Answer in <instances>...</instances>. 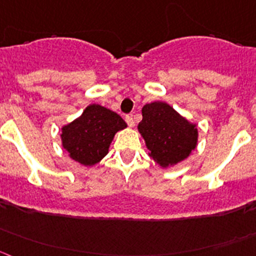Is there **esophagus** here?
<instances>
[{
	"instance_id": "esophagus-1",
	"label": "esophagus",
	"mask_w": 256,
	"mask_h": 256,
	"mask_svg": "<svg viewBox=\"0 0 256 256\" xmlns=\"http://www.w3.org/2000/svg\"><path fill=\"white\" fill-rule=\"evenodd\" d=\"M126 124L130 126V128H132V126H134V119H133V116H126Z\"/></svg>"
}]
</instances>
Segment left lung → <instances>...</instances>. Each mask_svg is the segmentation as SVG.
<instances>
[{
	"mask_svg": "<svg viewBox=\"0 0 256 256\" xmlns=\"http://www.w3.org/2000/svg\"><path fill=\"white\" fill-rule=\"evenodd\" d=\"M138 130L150 150V157L160 166L168 167L186 160L197 146L196 124L177 113L164 102H153L142 108Z\"/></svg>",
	"mask_w": 256,
	"mask_h": 256,
	"instance_id": "obj_1",
	"label": "left lung"
}]
</instances>
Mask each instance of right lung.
Masks as SVG:
<instances>
[{
  "instance_id": "1",
  "label": "right lung",
  "mask_w": 256,
  "mask_h": 256,
  "mask_svg": "<svg viewBox=\"0 0 256 256\" xmlns=\"http://www.w3.org/2000/svg\"><path fill=\"white\" fill-rule=\"evenodd\" d=\"M126 126L116 112L90 104L79 118L62 128V147L72 160L82 166H94L106 156L114 134Z\"/></svg>"
}]
</instances>
